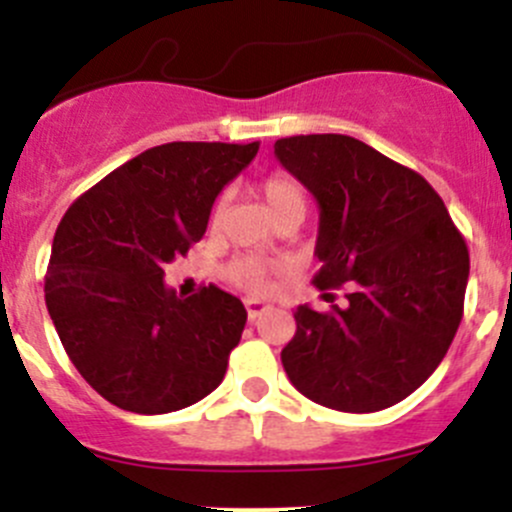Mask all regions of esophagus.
Wrapping results in <instances>:
<instances>
[{"label":"esophagus","instance_id":"1","mask_svg":"<svg viewBox=\"0 0 512 512\" xmlns=\"http://www.w3.org/2000/svg\"><path fill=\"white\" fill-rule=\"evenodd\" d=\"M245 307H247V317L257 319L260 314H265L270 309V304H265L262 299H245Z\"/></svg>","mask_w":512,"mask_h":512}]
</instances>
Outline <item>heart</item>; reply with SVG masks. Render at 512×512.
Wrapping results in <instances>:
<instances>
[{"mask_svg": "<svg viewBox=\"0 0 512 512\" xmlns=\"http://www.w3.org/2000/svg\"><path fill=\"white\" fill-rule=\"evenodd\" d=\"M260 195L262 200H265L270 215L275 218V223L289 218V215H299V218H302L304 208H307V193H304L302 183H299L294 175L285 173V170H275V173L267 175V178L260 183ZM223 208H225V200L220 198L218 203H215L213 213H210V223L215 225L220 218H223ZM270 270L272 265H267L265 260L245 255L232 260L230 265L225 267V275L227 280L235 282L237 287L260 292V289H265L267 285V275H270Z\"/></svg>", "mask_w": 512, "mask_h": 512, "instance_id": "1", "label": "heart"}]
</instances>
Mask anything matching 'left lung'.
<instances>
[{"mask_svg": "<svg viewBox=\"0 0 512 512\" xmlns=\"http://www.w3.org/2000/svg\"><path fill=\"white\" fill-rule=\"evenodd\" d=\"M275 156L319 203L314 287H352L344 307L294 309L282 366L314 404L389 409L436 371L456 337L466 240L423 175L352 136L280 138Z\"/></svg>", "mask_w": 512, "mask_h": 512, "instance_id": "1", "label": "left lung"}]
</instances>
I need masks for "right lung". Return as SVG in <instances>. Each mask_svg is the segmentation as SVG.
<instances>
[{"label":"right lung","instance_id":"add662e5","mask_svg":"<svg viewBox=\"0 0 512 512\" xmlns=\"http://www.w3.org/2000/svg\"><path fill=\"white\" fill-rule=\"evenodd\" d=\"M257 148H148L76 198L56 227L46 309L79 374L118 409L170 414L223 381L245 307L215 285L178 297L163 267L205 235L215 198Z\"/></svg>","mask_w":512,"mask_h":512}]
</instances>
